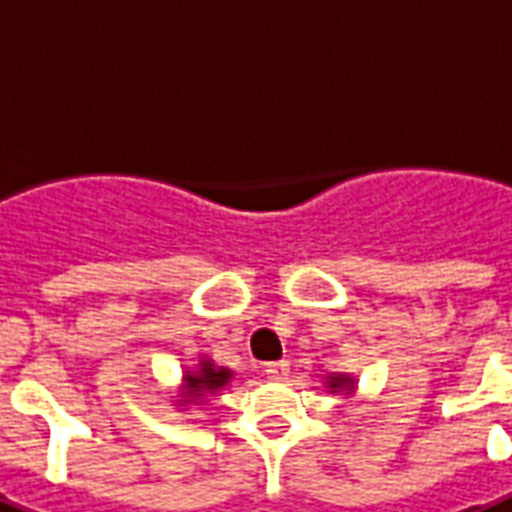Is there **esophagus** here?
<instances>
[{
  "label": "esophagus",
  "instance_id": "1",
  "mask_svg": "<svg viewBox=\"0 0 512 512\" xmlns=\"http://www.w3.org/2000/svg\"><path fill=\"white\" fill-rule=\"evenodd\" d=\"M288 371H291V363H288V360H277V363H267V366H264V374H267L269 379H285Z\"/></svg>",
  "mask_w": 512,
  "mask_h": 512
}]
</instances>
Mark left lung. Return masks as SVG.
Segmentation results:
<instances>
[{
	"instance_id": "1",
	"label": "left lung",
	"mask_w": 512,
	"mask_h": 512,
	"mask_svg": "<svg viewBox=\"0 0 512 512\" xmlns=\"http://www.w3.org/2000/svg\"><path fill=\"white\" fill-rule=\"evenodd\" d=\"M328 392H344V395H352L358 382H355V376L350 374H331L326 382Z\"/></svg>"
}]
</instances>
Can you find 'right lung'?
<instances>
[{
	"mask_svg": "<svg viewBox=\"0 0 512 512\" xmlns=\"http://www.w3.org/2000/svg\"><path fill=\"white\" fill-rule=\"evenodd\" d=\"M235 379V371L227 366H216L211 358H200L192 368H184L181 387L176 392L178 406H202L208 395H216Z\"/></svg>",
	"mask_w": 512,
	"mask_h": 512,
	"instance_id": "add662e5",
	"label": "right lung"
}]
</instances>
